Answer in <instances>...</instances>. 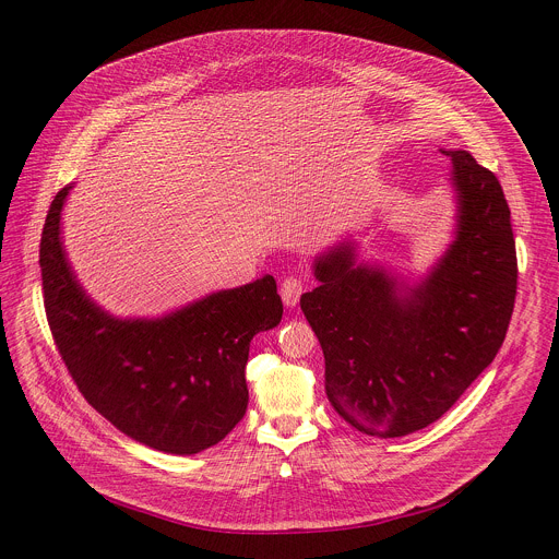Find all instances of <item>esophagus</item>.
Wrapping results in <instances>:
<instances>
[{
  "mask_svg": "<svg viewBox=\"0 0 559 559\" xmlns=\"http://www.w3.org/2000/svg\"><path fill=\"white\" fill-rule=\"evenodd\" d=\"M300 294H302V281L300 278L289 276L281 283V298H283L285 307H296Z\"/></svg>",
  "mask_w": 559,
  "mask_h": 559,
  "instance_id": "1",
  "label": "esophagus"
}]
</instances>
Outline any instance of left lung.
Masks as SVG:
<instances>
[{
  "instance_id": "obj_1",
  "label": "left lung",
  "mask_w": 559,
  "mask_h": 559,
  "mask_svg": "<svg viewBox=\"0 0 559 559\" xmlns=\"http://www.w3.org/2000/svg\"><path fill=\"white\" fill-rule=\"evenodd\" d=\"M455 216L444 254L412 281L358 259L349 234L313 259L300 309L325 354V393L354 429L420 431L447 414L500 352L518 259L500 181L466 150H447Z\"/></svg>"
}]
</instances>
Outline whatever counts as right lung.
Instances as JSON below:
<instances>
[{"mask_svg": "<svg viewBox=\"0 0 559 559\" xmlns=\"http://www.w3.org/2000/svg\"><path fill=\"white\" fill-rule=\"evenodd\" d=\"M70 190L57 192L39 248L48 325L70 376L106 420L150 449L192 455L214 447L246 416L252 338L281 323L274 276L164 316H115L68 261L61 212Z\"/></svg>", "mask_w": 559, "mask_h": 559, "instance_id": "add662e5", "label": "right lung"}]
</instances>
